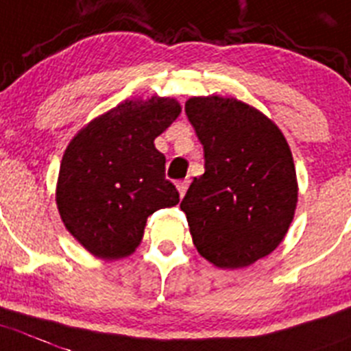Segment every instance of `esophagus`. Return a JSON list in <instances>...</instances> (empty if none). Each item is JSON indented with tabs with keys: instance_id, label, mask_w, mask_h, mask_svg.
<instances>
[{
	"instance_id": "esophagus-1",
	"label": "esophagus",
	"mask_w": 351,
	"mask_h": 351,
	"mask_svg": "<svg viewBox=\"0 0 351 351\" xmlns=\"http://www.w3.org/2000/svg\"><path fill=\"white\" fill-rule=\"evenodd\" d=\"M176 189H178V192H180V197H183L186 192V189H189V182H185V180H183V182H178L176 183Z\"/></svg>"
}]
</instances>
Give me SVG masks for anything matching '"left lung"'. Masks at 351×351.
Listing matches in <instances>:
<instances>
[{"label": "left lung", "mask_w": 351, "mask_h": 351, "mask_svg": "<svg viewBox=\"0 0 351 351\" xmlns=\"http://www.w3.org/2000/svg\"><path fill=\"white\" fill-rule=\"evenodd\" d=\"M185 114L204 147V175L183 197L192 241L218 268L250 267L286 237L298 202L282 131L235 98H189Z\"/></svg>", "instance_id": "left-lung-1"}]
</instances>
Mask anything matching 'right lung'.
I'll use <instances>...</instances> for the list:
<instances>
[{"label": "right lung", "instance_id": "right-lung-1", "mask_svg": "<svg viewBox=\"0 0 351 351\" xmlns=\"http://www.w3.org/2000/svg\"><path fill=\"white\" fill-rule=\"evenodd\" d=\"M182 112L175 98L126 100L95 117L65 149L57 208L71 235L101 260L131 254L147 218L180 202L154 140Z\"/></svg>", "mask_w": 351, "mask_h": 351}]
</instances>
